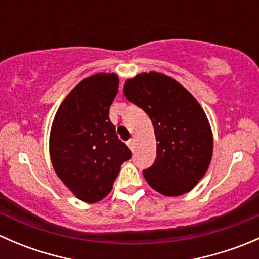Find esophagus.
I'll return each instance as SVG.
<instances>
[{
	"label": "esophagus",
	"mask_w": 259,
	"mask_h": 259,
	"mask_svg": "<svg viewBox=\"0 0 259 259\" xmlns=\"http://www.w3.org/2000/svg\"><path fill=\"white\" fill-rule=\"evenodd\" d=\"M127 145H129V148L132 149V150H134V149H135V139H130L129 142H127Z\"/></svg>",
	"instance_id": "1"
}]
</instances>
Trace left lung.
<instances>
[{
  "mask_svg": "<svg viewBox=\"0 0 259 259\" xmlns=\"http://www.w3.org/2000/svg\"><path fill=\"white\" fill-rule=\"evenodd\" d=\"M124 94L153 122L156 159L143 171L148 184L166 197L192 190L213 154V134L202 106L178 81L154 71L126 80Z\"/></svg>",
  "mask_w": 259,
  "mask_h": 259,
  "instance_id": "obj_1",
  "label": "left lung"
}]
</instances>
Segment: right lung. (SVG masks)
Returning a JSON list of instances; mask_svg holds the SVG:
<instances>
[{
	"label": "right lung",
	"mask_w": 259,
	"mask_h": 259,
	"mask_svg": "<svg viewBox=\"0 0 259 259\" xmlns=\"http://www.w3.org/2000/svg\"><path fill=\"white\" fill-rule=\"evenodd\" d=\"M119 89L116 74H96L64 99L50 133L51 163L65 185L86 203L105 198L132 151L119 139L109 109Z\"/></svg>",
	"instance_id": "1"
}]
</instances>
